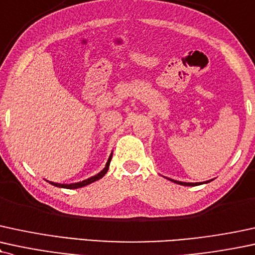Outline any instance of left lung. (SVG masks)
Returning <instances> with one entry per match:
<instances>
[{
	"label": "left lung",
	"mask_w": 255,
	"mask_h": 255,
	"mask_svg": "<svg viewBox=\"0 0 255 255\" xmlns=\"http://www.w3.org/2000/svg\"><path fill=\"white\" fill-rule=\"evenodd\" d=\"M165 178H167V177H165ZM167 179H168V180H171V182L177 183V184H179V185H184V186H195V185H201V184H207V183H210L211 180H213V179H210V180H207V182H201V183H186V182H179V180L171 179V178H167Z\"/></svg>",
	"instance_id": "left-lung-1"
}]
</instances>
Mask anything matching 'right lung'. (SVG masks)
Masks as SVG:
<instances>
[{"label": "right lung", "instance_id": "right-lung-1", "mask_svg": "<svg viewBox=\"0 0 255 255\" xmlns=\"http://www.w3.org/2000/svg\"><path fill=\"white\" fill-rule=\"evenodd\" d=\"M112 157H113V153H110L109 158H108V161H107L106 166L101 172H98L97 174H95V176L88 178V179H84L82 180V182H77V183H71V184H60V183H54V182H50V180H46V182H48L51 184V185L53 186H57V188H63V189H78V188H83V186L85 185H89V184L96 182V180L101 179L104 174L108 172L109 170V165H110V161H112Z\"/></svg>", "mask_w": 255, "mask_h": 255}]
</instances>
